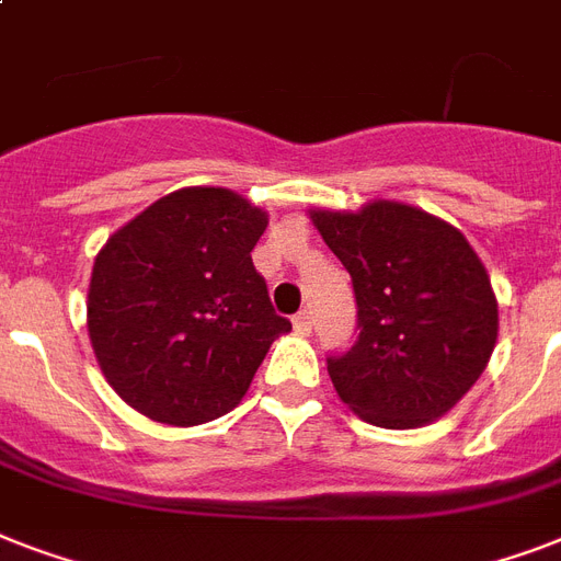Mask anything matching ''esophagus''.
Here are the masks:
<instances>
[{
  "label": "esophagus",
  "mask_w": 561,
  "mask_h": 561,
  "mask_svg": "<svg viewBox=\"0 0 561 561\" xmlns=\"http://www.w3.org/2000/svg\"><path fill=\"white\" fill-rule=\"evenodd\" d=\"M294 329H297V334L311 332V314H308V311H299V314L294 317Z\"/></svg>",
  "instance_id": "obj_1"
}]
</instances>
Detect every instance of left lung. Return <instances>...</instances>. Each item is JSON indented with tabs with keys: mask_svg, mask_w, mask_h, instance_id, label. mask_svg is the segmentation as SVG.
I'll list each match as a JSON object with an SVG mask.
<instances>
[{
	"mask_svg": "<svg viewBox=\"0 0 561 561\" xmlns=\"http://www.w3.org/2000/svg\"><path fill=\"white\" fill-rule=\"evenodd\" d=\"M358 302V341L329 358L343 404L378 427L445 416L486 369L497 341L489 273L460 229L396 201L311 209Z\"/></svg>",
	"mask_w": 561,
	"mask_h": 561,
	"instance_id": "8db88e82",
	"label": "left lung"
}]
</instances>
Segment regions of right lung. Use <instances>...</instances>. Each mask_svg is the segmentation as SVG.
<instances>
[{"instance_id":"right-lung-1","label":"right lung","mask_w":561,"mask_h":561,"mask_svg":"<svg viewBox=\"0 0 561 561\" xmlns=\"http://www.w3.org/2000/svg\"><path fill=\"white\" fill-rule=\"evenodd\" d=\"M267 211L229 188L165 194L92 264L87 329L110 387L162 425H203L244 399L279 334L253 247Z\"/></svg>"}]
</instances>
